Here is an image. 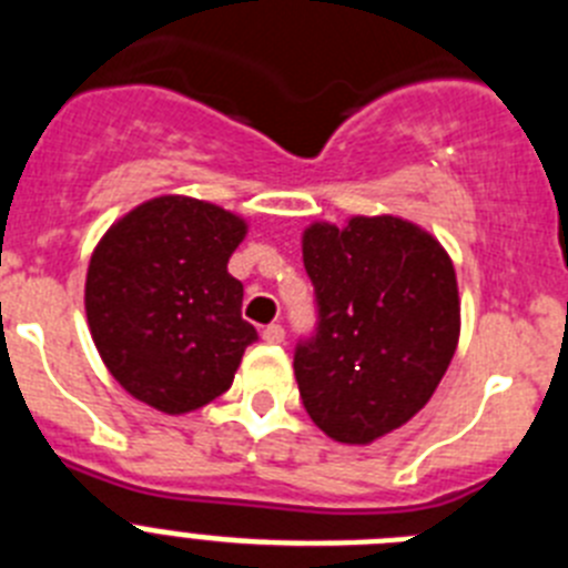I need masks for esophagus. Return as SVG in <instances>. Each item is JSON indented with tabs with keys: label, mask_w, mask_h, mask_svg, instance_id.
<instances>
[{
	"label": "esophagus",
	"mask_w": 568,
	"mask_h": 568,
	"mask_svg": "<svg viewBox=\"0 0 568 568\" xmlns=\"http://www.w3.org/2000/svg\"><path fill=\"white\" fill-rule=\"evenodd\" d=\"M261 338L267 341V344H281L284 341V327L281 324H267V327L261 329Z\"/></svg>",
	"instance_id": "obj_1"
}]
</instances>
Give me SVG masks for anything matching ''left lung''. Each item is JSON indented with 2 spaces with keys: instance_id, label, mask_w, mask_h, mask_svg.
<instances>
[{
  "instance_id": "1",
  "label": "left lung",
  "mask_w": 568,
  "mask_h": 568,
  "mask_svg": "<svg viewBox=\"0 0 568 568\" xmlns=\"http://www.w3.org/2000/svg\"><path fill=\"white\" fill-rule=\"evenodd\" d=\"M304 267L315 327L295 381L310 418L341 444H373L413 418L458 346V281L438 241L395 215L313 224Z\"/></svg>"
}]
</instances>
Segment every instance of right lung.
I'll return each instance as SVG.
<instances>
[{"instance_id":"add662e5","label":"right lung","mask_w":568,"mask_h":568,"mask_svg":"<svg viewBox=\"0 0 568 568\" xmlns=\"http://www.w3.org/2000/svg\"><path fill=\"white\" fill-rule=\"evenodd\" d=\"M247 224L215 204L162 195L108 230L84 310L97 349L133 398L168 415L210 404L258 341L227 261Z\"/></svg>"}]
</instances>
